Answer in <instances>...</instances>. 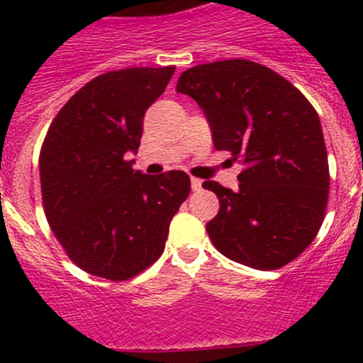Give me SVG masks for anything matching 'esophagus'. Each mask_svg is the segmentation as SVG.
Wrapping results in <instances>:
<instances>
[{"label":"esophagus","instance_id":"1","mask_svg":"<svg viewBox=\"0 0 363 363\" xmlns=\"http://www.w3.org/2000/svg\"><path fill=\"white\" fill-rule=\"evenodd\" d=\"M191 189L193 191H200L202 189V181L196 177H191Z\"/></svg>","mask_w":363,"mask_h":363}]
</instances>
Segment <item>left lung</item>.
I'll use <instances>...</instances> for the list:
<instances>
[{
    "mask_svg": "<svg viewBox=\"0 0 363 363\" xmlns=\"http://www.w3.org/2000/svg\"><path fill=\"white\" fill-rule=\"evenodd\" d=\"M177 93L207 116L218 151L239 160V189L205 181L219 199L207 233L221 255L258 270L298 258L321 228L328 203L327 147L320 117L274 69L225 60L186 69Z\"/></svg>",
    "mask_w": 363,
    "mask_h": 363,
    "instance_id": "obj_1",
    "label": "left lung"
}]
</instances>
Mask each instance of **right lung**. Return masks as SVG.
<instances>
[{
  "instance_id": "obj_1",
  "label": "right lung",
  "mask_w": 363,
  "mask_h": 363,
  "mask_svg": "<svg viewBox=\"0 0 363 363\" xmlns=\"http://www.w3.org/2000/svg\"><path fill=\"white\" fill-rule=\"evenodd\" d=\"M174 72L137 67L94 77L57 112L43 138L45 218L84 272L116 283L138 276L161 256L172 218L188 199V174L145 175L126 160V152L138 151L144 113Z\"/></svg>"
}]
</instances>
